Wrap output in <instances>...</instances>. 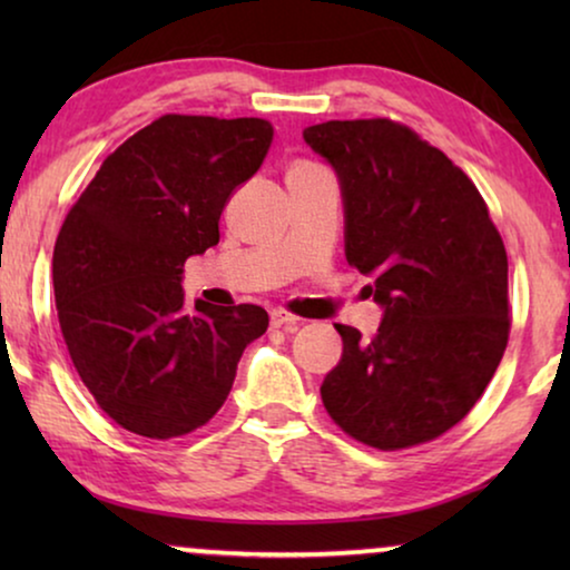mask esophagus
<instances>
[{
    "label": "esophagus",
    "instance_id": "esophagus-1",
    "mask_svg": "<svg viewBox=\"0 0 570 570\" xmlns=\"http://www.w3.org/2000/svg\"><path fill=\"white\" fill-rule=\"evenodd\" d=\"M269 322H272V326H275V330H279V326H283V330L295 332L301 326V318L293 316L291 311H285V308H272L269 311Z\"/></svg>",
    "mask_w": 570,
    "mask_h": 570
}]
</instances>
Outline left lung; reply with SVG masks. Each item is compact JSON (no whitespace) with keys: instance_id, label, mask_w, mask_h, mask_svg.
I'll use <instances>...</instances> for the list:
<instances>
[{"instance_id":"1","label":"left lung","mask_w":570,"mask_h":570,"mask_svg":"<svg viewBox=\"0 0 570 570\" xmlns=\"http://www.w3.org/2000/svg\"><path fill=\"white\" fill-rule=\"evenodd\" d=\"M337 170L345 256L384 306L363 337L334 324L342 361L322 402L355 441L400 451L439 439L474 407L509 345V259L462 168L392 119L303 131Z\"/></svg>"}]
</instances>
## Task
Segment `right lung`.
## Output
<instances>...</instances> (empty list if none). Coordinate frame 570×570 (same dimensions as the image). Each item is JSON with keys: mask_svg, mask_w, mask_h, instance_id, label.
I'll return each mask as SVG.
<instances>
[{"mask_svg": "<svg viewBox=\"0 0 570 570\" xmlns=\"http://www.w3.org/2000/svg\"><path fill=\"white\" fill-rule=\"evenodd\" d=\"M272 145L264 119L166 114L104 160L61 223L53 295L61 337L98 407L124 431L166 441L228 400L262 306H184L181 272L220 240L236 186Z\"/></svg>", "mask_w": 570, "mask_h": 570, "instance_id": "add662e5", "label": "right lung"}]
</instances>
